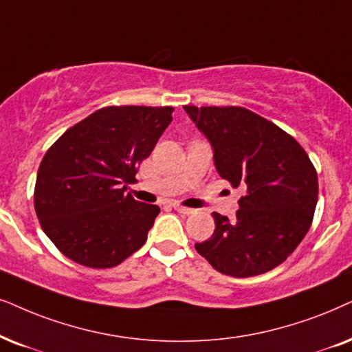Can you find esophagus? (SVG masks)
Returning <instances> with one entry per match:
<instances>
[{
  "instance_id": "esophagus-1",
  "label": "esophagus",
  "mask_w": 352,
  "mask_h": 352,
  "mask_svg": "<svg viewBox=\"0 0 352 352\" xmlns=\"http://www.w3.org/2000/svg\"><path fill=\"white\" fill-rule=\"evenodd\" d=\"M173 208H175L176 212L182 213V215H192V213H194V210H192V208L182 207V205H179V204H173Z\"/></svg>"
}]
</instances>
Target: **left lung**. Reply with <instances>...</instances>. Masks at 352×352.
I'll return each instance as SVG.
<instances>
[{"label": "left lung", "mask_w": 352, "mask_h": 352, "mask_svg": "<svg viewBox=\"0 0 352 352\" xmlns=\"http://www.w3.org/2000/svg\"><path fill=\"white\" fill-rule=\"evenodd\" d=\"M184 109L212 145L218 175L244 192L232 220L213 213L215 231L195 249L223 275L273 270L307 234L318 195L316 168L293 137L249 109Z\"/></svg>", "instance_id": "left-lung-1"}]
</instances>
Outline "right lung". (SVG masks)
I'll return each mask as SVG.
<instances>
[{"label": "right lung", "mask_w": 352, "mask_h": 352, "mask_svg": "<svg viewBox=\"0 0 352 352\" xmlns=\"http://www.w3.org/2000/svg\"><path fill=\"white\" fill-rule=\"evenodd\" d=\"M171 113V107L102 108L48 148L36 173L35 212L66 257L111 268L145 244L160 208L137 202L126 189Z\"/></svg>", "instance_id": "right-lung-1"}]
</instances>
